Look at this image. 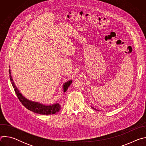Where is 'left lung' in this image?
<instances>
[{
	"label": "left lung",
	"mask_w": 146,
	"mask_h": 146,
	"mask_svg": "<svg viewBox=\"0 0 146 146\" xmlns=\"http://www.w3.org/2000/svg\"><path fill=\"white\" fill-rule=\"evenodd\" d=\"M91 108H92L93 109H94V110H97V111H100L99 110H98V109H95V108H94V107H92V106H91Z\"/></svg>",
	"instance_id": "obj_1"
}]
</instances>
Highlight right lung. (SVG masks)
<instances>
[{
    "label": "right lung",
    "instance_id": "1",
    "mask_svg": "<svg viewBox=\"0 0 146 146\" xmlns=\"http://www.w3.org/2000/svg\"><path fill=\"white\" fill-rule=\"evenodd\" d=\"M9 74H10V81L11 82V84L14 88V90L15 91V92L18 99L27 109L34 113L40 114H43V115L54 114L59 111V110H60V105L59 103H54L52 105H46L41 103L32 101L31 100L27 99L21 93L19 92V90L15 85L14 82L13 81V79L11 75L10 69H9ZM72 80H70L64 83L63 86H62L64 92H65L67 91L68 87L72 84Z\"/></svg>",
    "mask_w": 146,
    "mask_h": 146
}]
</instances>
